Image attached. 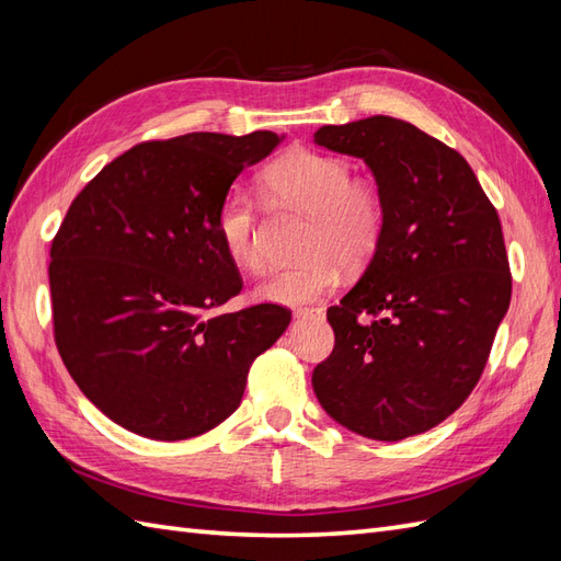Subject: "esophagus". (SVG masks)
<instances>
[{"label":"esophagus","mask_w":561,"mask_h":561,"mask_svg":"<svg viewBox=\"0 0 561 561\" xmlns=\"http://www.w3.org/2000/svg\"><path fill=\"white\" fill-rule=\"evenodd\" d=\"M294 316H296V318H320V316H323V308H318V306H311V308H296Z\"/></svg>","instance_id":"obj_1"}]
</instances>
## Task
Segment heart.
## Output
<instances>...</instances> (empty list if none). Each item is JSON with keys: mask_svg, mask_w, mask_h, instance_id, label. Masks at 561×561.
I'll return each mask as SVG.
<instances>
[{"mask_svg": "<svg viewBox=\"0 0 561 561\" xmlns=\"http://www.w3.org/2000/svg\"><path fill=\"white\" fill-rule=\"evenodd\" d=\"M262 193L277 205L308 214L296 265L272 272L257 287V299L284 306L316 301L337 287L342 265L364 270L386 236V199L380 190L352 178V163L308 147H294L274 159L260 178ZM214 229L236 267L260 272L265 265L257 238L255 205L241 190L221 199Z\"/></svg>", "mask_w": 561, "mask_h": 561, "instance_id": "heart-1", "label": "heart"}]
</instances>
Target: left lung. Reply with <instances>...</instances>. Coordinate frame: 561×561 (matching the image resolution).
I'll return each instance as SVG.
<instances>
[{
  "mask_svg": "<svg viewBox=\"0 0 561 561\" xmlns=\"http://www.w3.org/2000/svg\"><path fill=\"white\" fill-rule=\"evenodd\" d=\"M316 145L359 157L386 199V236L328 308L335 347L313 371L323 410L376 440L428 432L468 400L508 311L502 221L456 149L388 115L325 125Z\"/></svg>",
  "mask_w": 561,
  "mask_h": 561,
  "instance_id": "obj_1",
  "label": "left lung"
}]
</instances>
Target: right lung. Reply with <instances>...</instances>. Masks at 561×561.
Instances as JSON below:
<instances>
[{
	"instance_id": "add662e5",
	"label": "right lung",
	"mask_w": 561,
	"mask_h": 561,
	"mask_svg": "<svg viewBox=\"0 0 561 561\" xmlns=\"http://www.w3.org/2000/svg\"><path fill=\"white\" fill-rule=\"evenodd\" d=\"M279 139L257 129L141 141L67 209L47 267L55 344L83 396L127 432L183 440L219 426L250 364L287 330L291 311L277 304L217 311L243 289L217 209Z\"/></svg>"
}]
</instances>
